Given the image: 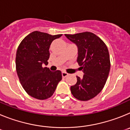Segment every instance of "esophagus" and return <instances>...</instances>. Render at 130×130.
I'll return each instance as SVG.
<instances>
[{"label":"esophagus","instance_id":"34e87169","mask_svg":"<svg viewBox=\"0 0 130 130\" xmlns=\"http://www.w3.org/2000/svg\"><path fill=\"white\" fill-rule=\"evenodd\" d=\"M68 75L69 74L67 73V72H62V77H67Z\"/></svg>","mask_w":130,"mask_h":130}]
</instances>
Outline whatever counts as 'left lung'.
Wrapping results in <instances>:
<instances>
[{
  "label": "left lung",
  "instance_id": "8db88e82",
  "mask_svg": "<svg viewBox=\"0 0 130 130\" xmlns=\"http://www.w3.org/2000/svg\"><path fill=\"white\" fill-rule=\"evenodd\" d=\"M78 49L77 62L83 72V78L77 76V83L70 87L72 95L81 101L97 96L104 87L109 73L111 63L106 45L92 32L65 34Z\"/></svg>",
  "mask_w": 130,
  "mask_h": 130
}]
</instances>
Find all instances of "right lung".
Returning <instances> with one entry per match:
<instances>
[{"label":"right lung","instance_id":"right-lung-1","mask_svg":"<svg viewBox=\"0 0 130 130\" xmlns=\"http://www.w3.org/2000/svg\"><path fill=\"white\" fill-rule=\"evenodd\" d=\"M62 35L34 31L26 36L18 47L15 58L17 73L25 91L34 98H50L61 81L60 71L51 72L43 65L48 64L52 42Z\"/></svg>","mask_w":130,"mask_h":130}]
</instances>
